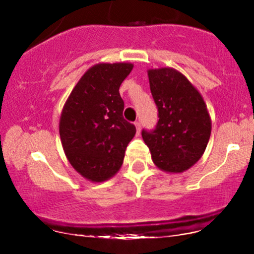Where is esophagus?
Returning a JSON list of instances; mask_svg holds the SVG:
<instances>
[{"label": "esophagus", "instance_id": "1", "mask_svg": "<svg viewBox=\"0 0 254 254\" xmlns=\"http://www.w3.org/2000/svg\"><path fill=\"white\" fill-rule=\"evenodd\" d=\"M135 127H136L137 134H140V131H141V123L136 122V123H135Z\"/></svg>", "mask_w": 254, "mask_h": 254}]
</instances>
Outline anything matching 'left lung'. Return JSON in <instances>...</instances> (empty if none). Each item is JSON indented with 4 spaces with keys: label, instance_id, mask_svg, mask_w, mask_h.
Masks as SVG:
<instances>
[{
    "label": "left lung",
    "instance_id": "obj_1",
    "mask_svg": "<svg viewBox=\"0 0 254 254\" xmlns=\"http://www.w3.org/2000/svg\"><path fill=\"white\" fill-rule=\"evenodd\" d=\"M158 122L141 135L160 170L181 173L195 165L205 151L211 134V119L198 89L172 67L148 70Z\"/></svg>",
    "mask_w": 254,
    "mask_h": 254
}]
</instances>
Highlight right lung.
<instances>
[{
	"label": "right lung",
	"instance_id": "right-lung-1",
	"mask_svg": "<svg viewBox=\"0 0 254 254\" xmlns=\"http://www.w3.org/2000/svg\"><path fill=\"white\" fill-rule=\"evenodd\" d=\"M129 63L97 64L86 71L68 96L60 117L61 143L76 171L91 182H104L120 170L136 127L123 117L122 82Z\"/></svg>",
	"mask_w": 254,
	"mask_h": 254
}]
</instances>
